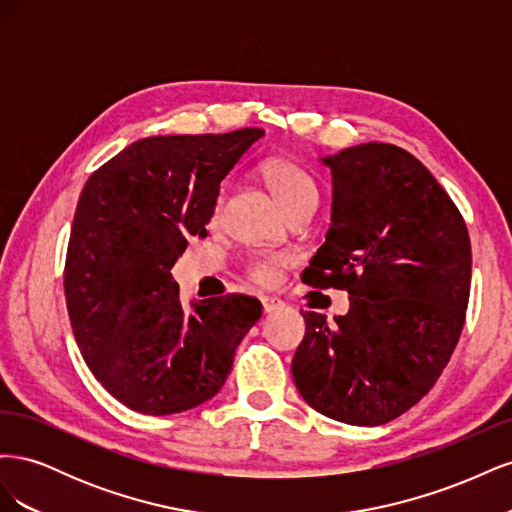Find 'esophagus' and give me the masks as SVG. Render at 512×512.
<instances>
[{
	"instance_id": "obj_1",
	"label": "esophagus",
	"mask_w": 512,
	"mask_h": 512,
	"mask_svg": "<svg viewBox=\"0 0 512 512\" xmlns=\"http://www.w3.org/2000/svg\"><path fill=\"white\" fill-rule=\"evenodd\" d=\"M262 309H265V314H273V312H280L284 309V301L275 299V297H262Z\"/></svg>"
}]
</instances>
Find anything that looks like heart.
Segmentation results:
<instances>
[{
	"label": "heart",
	"mask_w": 512,
	"mask_h": 512,
	"mask_svg": "<svg viewBox=\"0 0 512 512\" xmlns=\"http://www.w3.org/2000/svg\"><path fill=\"white\" fill-rule=\"evenodd\" d=\"M260 173L265 177L275 200L288 215L297 209L318 207L320 190L314 177L309 175L303 166L290 160H269L262 164ZM220 205L222 196L215 200L213 215L220 211ZM284 262L286 260L282 256H254L245 262V273L252 282L260 286H273L280 282Z\"/></svg>",
	"instance_id": "obj_1"
}]
</instances>
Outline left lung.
<instances>
[{"instance_id":"obj_1","label":"left lung","mask_w":512,"mask_h":512,"mask_svg":"<svg viewBox=\"0 0 512 512\" xmlns=\"http://www.w3.org/2000/svg\"><path fill=\"white\" fill-rule=\"evenodd\" d=\"M322 162L333 175L331 228L303 282L346 290L350 309L335 322L301 312L292 378L320 414L376 427L421 401L451 359L470 299V235L406 149L363 143Z\"/></svg>"}]
</instances>
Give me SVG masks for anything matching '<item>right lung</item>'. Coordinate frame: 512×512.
Here are the masks:
<instances>
[{"instance_id": "right-lung-1", "label": "right lung", "mask_w": 512, "mask_h": 512, "mask_svg": "<svg viewBox=\"0 0 512 512\" xmlns=\"http://www.w3.org/2000/svg\"><path fill=\"white\" fill-rule=\"evenodd\" d=\"M262 134L149 136L85 183L64 269L68 314L91 374L130 410L164 416L205 404L262 314L247 294L188 312L170 275L188 237H207L222 179Z\"/></svg>"}]
</instances>
